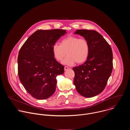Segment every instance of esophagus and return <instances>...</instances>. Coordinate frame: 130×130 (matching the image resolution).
<instances>
[{
  "instance_id": "esophagus-1",
  "label": "esophagus",
  "mask_w": 130,
  "mask_h": 130,
  "mask_svg": "<svg viewBox=\"0 0 130 130\" xmlns=\"http://www.w3.org/2000/svg\"><path fill=\"white\" fill-rule=\"evenodd\" d=\"M69 68V67H68L67 66H65V67H64V70H65V71L67 70Z\"/></svg>"
}]
</instances>
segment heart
<instances>
[{"label":"heart","mask_w":130,"mask_h":130,"mask_svg":"<svg viewBox=\"0 0 130 130\" xmlns=\"http://www.w3.org/2000/svg\"><path fill=\"white\" fill-rule=\"evenodd\" d=\"M52 51L54 58L59 62L63 60L64 64L71 66L76 62L78 64L84 63L87 59L90 51L88 41L84 38L70 35L61 41V45L55 44L52 46Z\"/></svg>","instance_id":"b5f03b06"}]
</instances>
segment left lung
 Instances as JSON below:
<instances>
[{"label":"left lung","instance_id":"8db88e82","mask_svg":"<svg viewBox=\"0 0 130 130\" xmlns=\"http://www.w3.org/2000/svg\"><path fill=\"white\" fill-rule=\"evenodd\" d=\"M75 33L88 41L90 51L84 64L72 68L75 74L73 83L81 95L86 98L94 97L104 90L112 72V48L95 30H77Z\"/></svg>","mask_w":130,"mask_h":130}]
</instances>
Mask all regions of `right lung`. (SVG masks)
Segmentation results:
<instances>
[{"mask_svg": "<svg viewBox=\"0 0 130 130\" xmlns=\"http://www.w3.org/2000/svg\"><path fill=\"white\" fill-rule=\"evenodd\" d=\"M66 30H39L23 44L18 53V74L28 93L42 100L51 96L56 88L58 75L64 72V67L55 60L52 47Z\"/></svg>", "mask_w": 130, "mask_h": 130, "instance_id": "obj_1", "label": "right lung"}]
</instances>
